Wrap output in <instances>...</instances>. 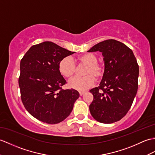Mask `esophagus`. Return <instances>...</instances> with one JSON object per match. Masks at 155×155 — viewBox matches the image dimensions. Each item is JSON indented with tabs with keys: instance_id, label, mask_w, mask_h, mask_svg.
<instances>
[{
	"instance_id": "1",
	"label": "esophagus",
	"mask_w": 155,
	"mask_h": 155,
	"mask_svg": "<svg viewBox=\"0 0 155 155\" xmlns=\"http://www.w3.org/2000/svg\"><path fill=\"white\" fill-rule=\"evenodd\" d=\"M85 93L84 91H79V94H80V96H82Z\"/></svg>"
}]
</instances>
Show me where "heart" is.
I'll list each match as a JSON object with an SVG mask.
<instances>
[{
    "label": "heart",
    "mask_w": 155,
    "mask_h": 155,
    "mask_svg": "<svg viewBox=\"0 0 155 155\" xmlns=\"http://www.w3.org/2000/svg\"><path fill=\"white\" fill-rule=\"evenodd\" d=\"M76 62L79 64L86 65L84 71V77H74L69 81V86L77 91H84L94 84L95 78L100 80L105 73L106 67L103 63L98 62L95 54L88 53L78 57L75 61L70 56L64 57L59 64L61 74L70 78L77 71Z\"/></svg>",
    "instance_id": "heart-1"
}]
</instances>
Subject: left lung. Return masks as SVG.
I'll return each instance as SVG.
<instances>
[{
  "label": "left lung",
  "instance_id": "obj_1",
  "mask_svg": "<svg viewBox=\"0 0 155 155\" xmlns=\"http://www.w3.org/2000/svg\"><path fill=\"white\" fill-rule=\"evenodd\" d=\"M102 53L106 71L98 87L91 89L94 96L89 106L96 121L112 124L130 109L138 89L139 65L132 50L123 43L107 39L88 52Z\"/></svg>",
  "mask_w": 155,
  "mask_h": 155
}]
</instances>
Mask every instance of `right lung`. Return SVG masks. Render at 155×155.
I'll return each instance as SVG.
<instances>
[{
	"mask_svg": "<svg viewBox=\"0 0 155 155\" xmlns=\"http://www.w3.org/2000/svg\"><path fill=\"white\" fill-rule=\"evenodd\" d=\"M74 52L51 41L31 46L21 59L18 79L21 100L32 116L44 123H60L69 116L79 93L62 89L67 84L59 64Z\"/></svg>",
	"mask_w": 155,
	"mask_h": 155,
	"instance_id": "add662e5",
	"label": "right lung"
}]
</instances>
